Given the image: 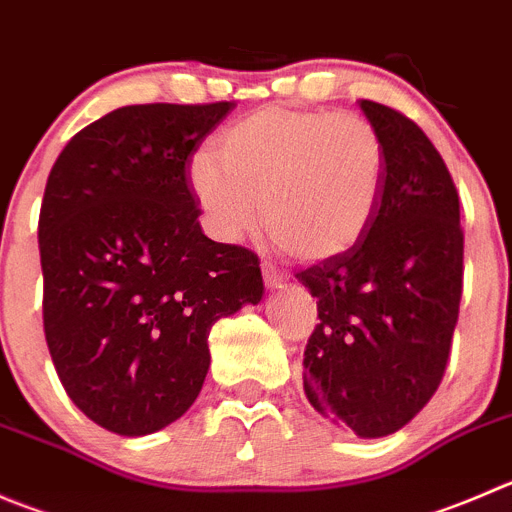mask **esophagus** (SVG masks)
<instances>
[{
  "instance_id": "1",
  "label": "esophagus",
  "mask_w": 512,
  "mask_h": 512,
  "mask_svg": "<svg viewBox=\"0 0 512 512\" xmlns=\"http://www.w3.org/2000/svg\"><path fill=\"white\" fill-rule=\"evenodd\" d=\"M262 280H265V285L272 290V287H280L282 282L287 280V272L265 260V262H262Z\"/></svg>"
}]
</instances>
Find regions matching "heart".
Instances as JSON below:
<instances>
[{
  "label": "heart",
  "instance_id": "b5f03b06",
  "mask_svg": "<svg viewBox=\"0 0 512 512\" xmlns=\"http://www.w3.org/2000/svg\"><path fill=\"white\" fill-rule=\"evenodd\" d=\"M214 155H197L190 187L220 240L257 230L290 257L322 262L362 240L380 205L385 145L365 117L262 107L227 127Z\"/></svg>",
  "mask_w": 512,
  "mask_h": 512
}]
</instances>
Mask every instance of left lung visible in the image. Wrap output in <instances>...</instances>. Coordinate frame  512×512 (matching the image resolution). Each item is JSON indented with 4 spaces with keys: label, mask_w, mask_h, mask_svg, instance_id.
Masks as SVG:
<instances>
[{
    "label": "left lung",
    "mask_w": 512,
    "mask_h": 512,
    "mask_svg": "<svg viewBox=\"0 0 512 512\" xmlns=\"http://www.w3.org/2000/svg\"><path fill=\"white\" fill-rule=\"evenodd\" d=\"M385 145L370 227L345 255L297 272L320 322L305 347V395L360 438H382L428 405L450 360L463 297L455 182L413 119L360 99Z\"/></svg>",
    "instance_id": "obj_1"
}]
</instances>
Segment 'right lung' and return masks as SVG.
Segmentation results:
<instances>
[{"mask_svg": "<svg viewBox=\"0 0 512 512\" xmlns=\"http://www.w3.org/2000/svg\"><path fill=\"white\" fill-rule=\"evenodd\" d=\"M235 109L130 104L79 130L39 210L44 337L72 403L127 438L190 410L212 325L262 300L260 260L202 232L190 162Z\"/></svg>", "mask_w": 512, "mask_h": 512, "instance_id": "right-lung-1", "label": "right lung"}]
</instances>
